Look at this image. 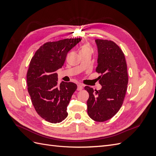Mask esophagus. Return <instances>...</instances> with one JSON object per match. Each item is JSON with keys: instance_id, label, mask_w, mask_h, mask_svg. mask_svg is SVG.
<instances>
[{"instance_id": "esophagus-1", "label": "esophagus", "mask_w": 156, "mask_h": 156, "mask_svg": "<svg viewBox=\"0 0 156 156\" xmlns=\"http://www.w3.org/2000/svg\"><path fill=\"white\" fill-rule=\"evenodd\" d=\"M83 88V85L81 83L77 84V90H81Z\"/></svg>"}]
</instances>
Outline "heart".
<instances>
[{
    "label": "heart",
    "instance_id": "b5f03b06",
    "mask_svg": "<svg viewBox=\"0 0 156 156\" xmlns=\"http://www.w3.org/2000/svg\"><path fill=\"white\" fill-rule=\"evenodd\" d=\"M88 51H90V49L88 46H87V45H83L81 49L79 50V53H86V52Z\"/></svg>",
    "mask_w": 156,
    "mask_h": 156
}]
</instances>
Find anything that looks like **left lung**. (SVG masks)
<instances>
[{"instance_id":"8db88e82","label":"left lung","mask_w":156,"mask_h":156,"mask_svg":"<svg viewBox=\"0 0 156 156\" xmlns=\"http://www.w3.org/2000/svg\"><path fill=\"white\" fill-rule=\"evenodd\" d=\"M98 57L96 72L100 73L99 90L86 86L88 92L87 112L92 120L101 122L111 119L123 103L128 83L127 64L123 52L114 41L95 40Z\"/></svg>"}]
</instances>
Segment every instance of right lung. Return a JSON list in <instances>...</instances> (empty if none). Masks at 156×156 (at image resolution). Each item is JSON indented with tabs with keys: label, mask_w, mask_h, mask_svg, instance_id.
<instances>
[{
	"label": "right lung",
	"mask_w": 156,
	"mask_h": 156,
	"mask_svg": "<svg viewBox=\"0 0 156 156\" xmlns=\"http://www.w3.org/2000/svg\"><path fill=\"white\" fill-rule=\"evenodd\" d=\"M81 40L47 42L30 60L27 75L28 92L37 114L51 123H59L68 116L67 107L77 87L72 82L58 84L56 71L62 67L68 52Z\"/></svg>",
	"instance_id": "add662e5"
}]
</instances>
